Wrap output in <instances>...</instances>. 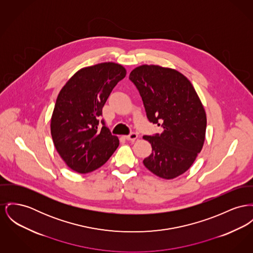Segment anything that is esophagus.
I'll list each match as a JSON object with an SVG mask.
<instances>
[{"label": "esophagus", "instance_id": "esophagus-1", "mask_svg": "<svg viewBox=\"0 0 253 253\" xmlns=\"http://www.w3.org/2000/svg\"><path fill=\"white\" fill-rule=\"evenodd\" d=\"M125 138L127 139V140H131V141H134L136 138H137V134L136 133H131V134H129V135H126L125 136Z\"/></svg>", "mask_w": 253, "mask_h": 253}]
</instances>
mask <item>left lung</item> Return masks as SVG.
Segmentation results:
<instances>
[{
    "label": "left lung",
    "instance_id": "1",
    "mask_svg": "<svg viewBox=\"0 0 253 253\" xmlns=\"http://www.w3.org/2000/svg\"><path fill=\"white\" fill-rule=\"evenodd\" d=\"M129 78L149 121L164 128L161 134L143 136L152 146L143 164L160 178H177L191 167L205 143L207 114L202 101L191 82L174 69L142 65Z\"/></svg>",
    "mask_w": 253,
    "mask_h": 253
}]
</instances>
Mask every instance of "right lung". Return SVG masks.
Segmentation results:
<instances>
[{"label":"right lung","mask_w":253,"mask_h":253,"mask_svg":"<svg viewBox=\"0 0 253 253\" xmlns=\"http://www.w3.org/2000/svg\"><path fill=\"white\" fill-rule=\"evenodd\" d=\"M126 75L120 64L105 62L73 75L60 90L50 120L53 144L66 164L80 174L89 173L110 159L119 147L102 120V108L116 85Z\"/></svg>","instance_id":"add662e5"}]
</instances>
